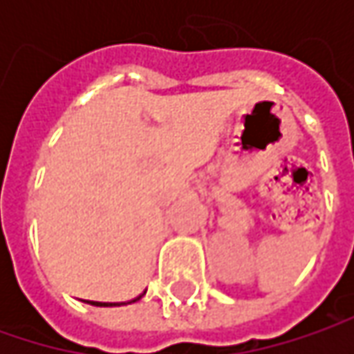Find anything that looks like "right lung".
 Wrapping results in <instances>:
<instances>
[{"label": "right lung", "mask_w": 354, "mask_h": 354, "mask_svg": "<svg viewBox=\"0 0 354 354\" xmlns=\"http://www.w3.org/2000/svg\"><path fill=\"white\" fill-rule=\"evenodd\" d=\"M140 297H142V295H140ZM140 297H136V299H140ZM136 299H133V301H136ZM92 304H98V301H92Z\"/></svg>", "instance_id": "right-lung-1"}]
</instances>
